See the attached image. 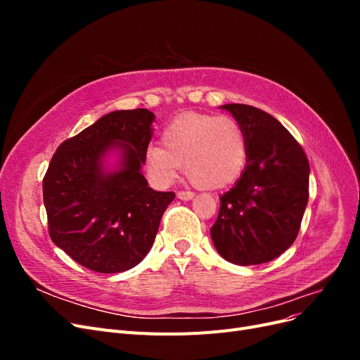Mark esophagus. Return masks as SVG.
<instances>
[{
	"label": "esophagus",
	"mask_w": 360,
	"mask_h": 360,
	"mask_svg": "<svg viewBox=\"0 0 360 360\" xmlns=\"http://www.w3.org/2000/svg\"><path fill=\"white\" fill-rule=\"evenodd\" d=\"M195 197V193L193 192H179L177 193V198L179 200H183V201H189V200H192Z\"/></svg>",
	"instance_id": "34e87169"
}]
</instances>
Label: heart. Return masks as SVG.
<instances>
[{
    "label": "heart",
    "instance_id": "b5f03b06",
    "mask_svg": "<svg viewBox=\"0 0 360 360\" xmlns=\"http://www.w3.org/2000/svg\"><path fill=\"white\" fill-rule=\"evenodd\" d=\"M246 141L234 118L188 114L165 127L162 147L148 146L144 167L158 186H169L184 165L188 177L204 189H219L240 176Z\"/></svg>",
    "mask_w": 360,
    "mask_h": 360
}]
</instances>
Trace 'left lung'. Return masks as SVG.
Wrapping results in <instances>:
<instances>
[{
	"label": "left lung",
	"instance_id": "left-lung-1",
	"mask_svg": "<svg viewBox=\"0 0 360 360\" xmlns=\"http://www.w3.org/2000/svg\"><path fill=\"white\" fill-rule=\"evenodd\" d=\"M246 141V165L221 195L210 228L222 258L237 266L263 264L294 243L309 197V162L288 130L258 108L228 103Z\"/></svg>",
	"mask_w": 360,
	"mask_h": 360
}]
</instances>
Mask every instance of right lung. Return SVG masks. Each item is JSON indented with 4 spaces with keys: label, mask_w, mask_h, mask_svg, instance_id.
<instances>
[{
    "label": "right lung",
    "mask_w": 360,
    "mask_h": 360,
    "mask_svg": "<svg viewBox=\"0 0 360 360\" xmlns=\"http://www.w3.org/2000/svg\"><path fill=\"white\" fill-rule=\"evenodd\" d=\"M155 118L144 108L106 114L64 141L49 163V236L86 269L122 274L139 264L176 197L151 189L143 174Z\"/></svg>",
    "instance_id": "obj_1"
}]
</instances>
